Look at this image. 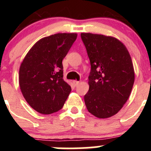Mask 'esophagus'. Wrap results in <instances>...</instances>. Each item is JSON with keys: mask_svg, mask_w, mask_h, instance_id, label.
<instances>
[{"mask_svg": "<svg viewBox=\"0 0 151 151\" xmlns=\"http://www.w3.org/2000/svg\"><path fill=\"white\" fill-rule=\"evenodd\" d=\"M73 84H74L75 86H77L79 84V82L78 81H73Z\"/></svg>", "mask_w": 151, "mask_h": 151, "instance_id": "34e87169", "label": "esophagus"}]
</instances>
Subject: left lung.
I'll return each instance as SVG.
<instances>
[{
	"label": "left lung",
	"instance_id": "left-lung-1",
	"mask_svg": "<svg viewBox=\"0 0 151 151\" xmlns=\"http://www.w3.org/2000/svg\"><path fill=\"white\" fill-rule=\"evenodd\" d=\"M81 38L91 63L85 105L94 116L109 118L122 109L131 94L134 82L132 58L125 45L111 36L82 33Z\"/></svg>",
	"mask_w": 151,
	"mask_h": 151
}]
</instances>
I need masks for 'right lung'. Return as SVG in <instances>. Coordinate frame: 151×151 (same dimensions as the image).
<instances>
[{"label": "right lung", "mask_w": 151, "mask_h": 151, "mask_svg": "<svg viewBox=\"0 0 151 151\" xmlns=\"http://www.w3.org/2000/svg\"><path fill=\"white\" fill-rule=\"evenodd\" d=\"M76 38V33H58L41 38L21 63L19 82L22 95L41 114L62 109L71 91L63 80L62 61Z\"/></svg>", "instance_id": "1"}]
</instances>
